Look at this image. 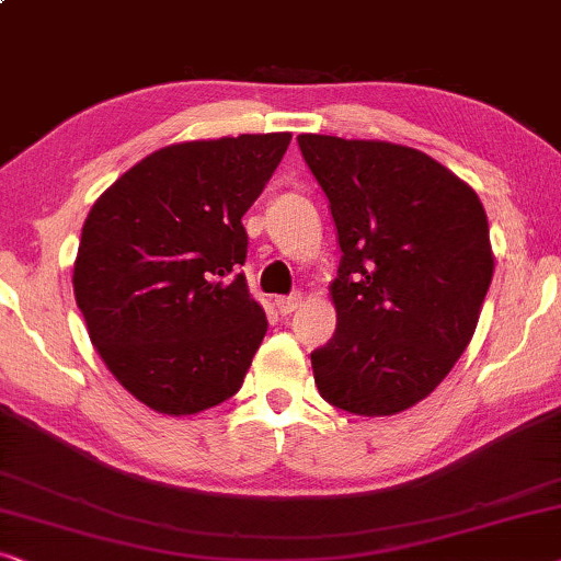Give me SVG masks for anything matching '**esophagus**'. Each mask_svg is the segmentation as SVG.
I'll return each mask as SVG.
<instances>
[{"instance_id": "1", "label": "esophagus", "mask_w": 561, "mask_h": 561, "mask_svg": "<svg viewBox=\"0 0 561 561\" xmlns=\"http://www.w3.org/2000/svg\"><path fill=\"white\" fill-rule=\"evenodd\" d=\"M274 305H277L279 314H291L297 310L299 305H302V295L299 291H295V295H287V297H277L274 299Z\"/></svg>"}]
</instances>
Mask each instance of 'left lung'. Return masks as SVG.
I'll use <instances>...</instances> for the list:
<instances>
[{
  "label": "left lung",
  "instance_id": "obj_1",
  "mask_svg": "<svg viewBox=\"0 0 561 561\" xmlns=\"http://www.w3.org/2000/svg\"><path fill=\"white\" fill-rule=\"evenodd\" d=\"M330 201L341 266L335 335L312 351L320 397L358 416L427 399L476 333L493 279L476 191L420 149L299 134Z\"/></svg>",
  "mask_w": 561,
  "mask_h": 561
}]
</instances>
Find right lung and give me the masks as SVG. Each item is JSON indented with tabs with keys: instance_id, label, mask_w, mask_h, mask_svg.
<instances>
[{
	"instance_id": "right-lung-1",
	"label": "right lung",
	"mask_w": 561,
	"mask_h": 561,
	"mask_svg": "<svg viewBox=\"0 0 561 561\" xmlns=\"http://www.w3.org/2000/svg\"><path fill=\"white\" fill-rule=\"evenodd\" d=\"M291 134L170 145L93 203L73 291L106 368L160 414H198L241 389L266 314L239 266L251 208Z\"/></svg>"
}]
</instances>
